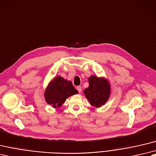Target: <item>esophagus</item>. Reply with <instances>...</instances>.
<instances>
[{
  "label": "esophagus",
  "mask_w": 156,
  "mask_h": 156,
  "mask_svg": "<svg viewBox=\"0 0 156 156\" xmlns=\"http://www.w3.org/2000/svg\"><path fill=\"white\" fill-rule=\"evenodd\" d=\"M76 89H77V90H78L79 93H81L82 92V87L81 86H77L76 87Z\"/></svg>",
  "instance_id": "esophagus-1"
}]
</instances>
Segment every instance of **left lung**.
Masks as SVG:
<instances>
[{"label": "left lung", "instance_id": "obj_1", "mask_svg": "<svg viewBox=\"0 0 156 156\" xmlns=\"http://www.w3.org/2000/svg\"><path fill=\"white\" fill-rule=\"evenodd\" d=\"M89 87L84 90V94L92 106L96 108L102 106L110 97V87L104 78L92 76L88 78Z\"/></svg>", "mask_w": 156, "mask_h": 156}]
</instances>
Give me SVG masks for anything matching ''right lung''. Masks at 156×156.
I'll return each instance as SVG.
<instances>
[{"mask_svg":"<svg viewBox=\"0 0 156 156\" xmlns=\"http://www.w3.org/2000/svg\"><path fill=\"white\" fill-rule=\"evenodd\" d=\"M70 81L61 76L54 78L47 87L44 94L46 102L54 108L60 107L68 97L78 94Z\"/></svg>","mask_w":156,"mask_h":156,"instance_id":"1","label":"right lung"}]
</instances>
